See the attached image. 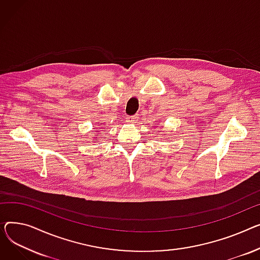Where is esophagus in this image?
Wrapping results in <instances>:
<instances>
[{
    "label": "esophagus",
    "instance_id": "1",
    "mask_svg": "<svg viewBox=\"0 0 260 260\" xmlns=\"http://www.w3.org/2000/svg\"><path fill=\"white\" fill-rule=\"evenodd\" d=\"M137 119H139V115H132V116H128L126 120H127V123H129V124H135Z\"/></svg>",
    "mask_w": 260,
    "mask_h": 260
}]
</instances>
